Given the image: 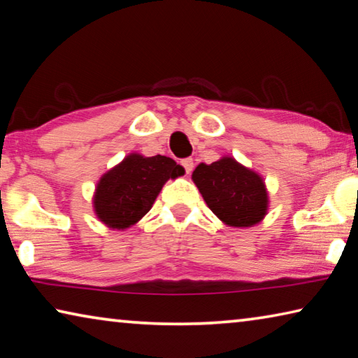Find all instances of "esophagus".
Wrapping results in <instances>:
<instances>
[{"mask_svg":"<svg viewBox=\"0 0 358 358\" xmlns=\"http://www.w3.org/2000/svg\"><path fill=\"white\" fill-rule=\"evenodd\" d=\"M181 166H183L186 173H191L194 169V161L191 159V157H185V159H181Z\"/></svg>","mask_w":358,"mask_h":358,"instance_id":"34e87169","label":"esophagus"}]
</instances>
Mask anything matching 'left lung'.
Returning <instances> with one entry per match:
<instances>
[{
	"instance_id": "8db88e82",
	"label": "left lung",
	"mask_w": 358,
	"mask_h": 358,
	"mask_svg": "<svg viewBox=\"0 0 358 358\" xmlns=\"http://www.w3.org/2000/svg\"><path fill=\"white\" fill-rule=\"evenodd\" d=\"M210 210L229 226L250 227L266 213V191L262 178L232 157L199 164L192 173Z\"/></svg>"
}]
</instances>
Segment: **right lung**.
Segmentation results:
<instances>
[{
	"label": "right lung",
	"mask_w": 358,
	"mask_h": 358,
	"mask_svg": "<svg viewBox=\"0 0 358 358\" xmlns=\"http://www.w3.org/2000/svg\"><path fill=\"white\" fill-rule=\"evenodd\" d=\"M183 173V167L167 156L129 155L101 178L94 196L96 215L108 227H129L148 213L166 181Z\"/></svg>",
	"instance_id": "add662e5"
}]
</instances>
